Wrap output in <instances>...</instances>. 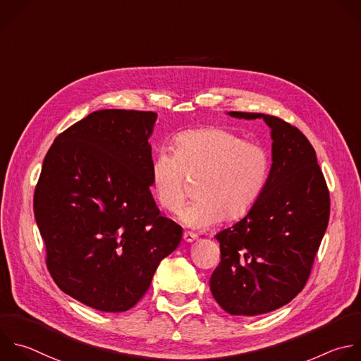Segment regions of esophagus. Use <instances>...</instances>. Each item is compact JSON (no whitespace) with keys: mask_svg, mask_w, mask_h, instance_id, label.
I'll return each mask as SVG.
<instances>
[{"mask_svg":"<svg viewBox=\"0 0 361 361\" xmlns=\"http://www.w3.org/2000/svg\"><path fill=\"white\" fill-rule=\"evenodd\" d=\"M183 238H184L185 243H194L195 239H197V235L192 233V232H184V233H183Z\"/></svg>","mask_w":361,"mask_h":361,"instance_id":"1","label":"esophagus"}]
</instances>
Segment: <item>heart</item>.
I'll use <instances>...</instances> for the list:
<instances>
[{
    "mask_svg": "<svg viewBox=\"0 0 361 361\" xmlns=\"http://www.w3.org/2000/svg\"><path fill=\"white\" fill-rule=\"evenodd\" d=\"M173 150L154 156L152 185L159 204L176 212L188 194L187 177L200 178L198 200L178 212L190 228H205L221 218H243L265 192L271 174L268 150L231 130L208 128L178 133Z\"/></svg>",
    "mask_w": 361,
    "mask_h": 361,
    "instance_id": "1",
    "label": "heart"
}]
</instances>
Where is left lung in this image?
Wrapping results in <instances>:
<instances>
[{"label": "left lung", "instance_id": "left-lung-1", "mask_svg": "<svg viewBox=\"0 0 361 361\" xmlns=\"http://www.w3.org/2000/svg\"><path fill=\"white\" fill-rule=\"evenodd\" d=\"M228 114L264 118L272 166L258 204L215 235L221 262L209 288L226 313L257 316L282 307L303 289L329 224L330 198L316 152L298 128L264 113Z\"/></svg>", "mask_w": 361, "mask_h": 361}]
</instances>
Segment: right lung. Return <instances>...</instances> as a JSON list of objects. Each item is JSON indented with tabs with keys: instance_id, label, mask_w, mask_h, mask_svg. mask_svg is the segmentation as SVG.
<instances>
[{
	"instance_id": "obj_1",
	"label": "right lung",
	"mask_w": 361,
	"mask_h": 361,
	"mask_svg": "<svg viewBox=\"0 0 361 361\" xmlns=\"http://www.w3.org/2000/svg\"><path fill=\"white\" fill-rule=\"evenodd\" d=\"M157 113L96 110L48 150L34 194L47 265L66 295L100 312H126L181 241L150 192Z\"/></svg>"
}]
</instances>
